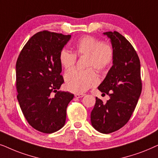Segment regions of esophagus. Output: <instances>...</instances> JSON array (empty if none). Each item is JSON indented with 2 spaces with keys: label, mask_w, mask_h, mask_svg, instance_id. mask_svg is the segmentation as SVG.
<instances>
[{
  "label": "esophagus",
  "mask_w": 158,
  "mask_h": 158,
  "mask_svg": "<svg viewBox=\"0 0 158 158\" xmlns=\"http://www.w3.org/2000/svg\"><path fill=\"white\" fill-rule=\"evenodd\" d=\"M85 94H75V98H83V97L85 96Z\"/></svg>",
  "instance_id": "esophagus-1"
}]
</instances>
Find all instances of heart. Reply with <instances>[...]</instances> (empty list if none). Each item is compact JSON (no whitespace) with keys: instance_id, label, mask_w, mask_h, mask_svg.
<instances>
[{"instance_id":"1","label":"heart","mask_w":158,"mask_h":158,"mask_svg":"<svg viewBox=\"0 0 158 158\" xmlns=\"http://www.w3.org/2000/svg\"><path fill=\"white\" fill-rule=\"evenodd\" d=\"M74 53L63 49L59 54V61L64 69H69L74 66L77 56H87L86 66L93 67L99 72H105L110 68L114 59L113 46L98 38L83 36L73 43ZM66 89L73 93H83L98 83V78L92 68L80 71L71 69L65 74Z\"/></svg>"}]
</instances>
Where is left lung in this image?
Returning a JSON list of instances; mask_svg holds the SVG:
<instances>
[{"label":"left lung","mask_w":158,"mask_h":158,"mask_svg":"<svg viewBox=\"0 0 158 158\" xmlns=\"http://www.w3.org/2000/svg\"><path fill=\"white\" fill-rule=\"evenodd\" d=\"M104 35L110 39L114 50L113 65L98 87L110 96L104 103L96 98L91 112V123L97 131L110 134L127 124L142 92L140 61L131 44L116 31Z\"/></svg>","instance_id":"left-lung-1"}]
</instances>
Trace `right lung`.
<instances>
[{"label": "right lung", "mask_w": 158, "mask_h": 158, "mask_svg": "<svg viewBox=\"0 0 158 158\" xmlns=\"http://www.w3.org/2000/svg\"><path fill=\"white\" fill-rule=\"evenodd\" d=\"M70 38V35L39 31L25 44L16 60L20 108L29 124L43 133L64 127L67 106L73 98L70 92L58 91L64 82L59 54Z\"/></svg>", "instance_id": "obj_1"}]
</instances>
